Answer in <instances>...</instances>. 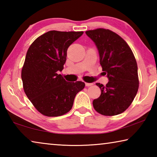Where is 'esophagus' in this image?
Masks as SVG:
<instances>
[{"instance_id": "obj_1", "label": "esophagus", "mask_w": 157, "mask_h": 157, "mask_svg": "<svg viewBox=\"0 0 157 157\" xmlns=\"http://www.w3.org/2000/svg\"><path fill=\"white\" fill-rule=\"evenodd\" d=\"M93 84H94L93 83H87V82H86V83H85V85H86V86H92Z\"/></svg>"}]
</instances>
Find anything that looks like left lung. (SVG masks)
Instances as JSON below:
<instances>
[{
	"label": "left lung",
	"instance_id": "8db88e82",
	"mask_svg": "<svg viewBox=\"0 0 157 157\" xmlns=\"http://www.w3.org/2000/svg\"><path fill=\"white\" fill-rule=\"evenodd\" d=\"M86 34L97 46L100 63L109 79L106 86L96 83L101 94L93 105L102 115H118L129 107L139 89L136 59L126 41L113 32L98 28Z\"/></svg>",
	"mask_w": 157,
	"mask_h": 157
}]
</instances>
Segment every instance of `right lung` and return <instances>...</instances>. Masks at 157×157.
<instances>
[{"label":"right lung","instance_id":"obj_1","mask_svg":"<svg viewBox=\"0 0 157 157\" xmlns=\"http://www.w3.org/2000/svg\"><path fill=\"white\" fill-rule=\"evenodd\" d=\"M84 32L51 30L34 41L26 53L21 71L23 89L36 110L44 116H62L72 109L84 82H68L62 71L68 48Z\"/></svg>","mask_w":157,"mask_h":157}]
</instances>
